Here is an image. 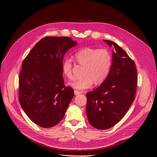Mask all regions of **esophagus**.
<instances>
[{
    "mask_svg": "<svg viewBox=\"0 0 157 157\" xmlns=\"http://www.w3.org/2000/svg\"><path fill=\"white\" fill-rule=\"evenodd\" d=\"M82 93L81 92V91H75V95H78V94H81Z\"/></svg>",
    "mask_w": 157,
    "mask_h": 157,
    "instance_id": "34e87169",
    "label": "esophagus"
}]
</instances>
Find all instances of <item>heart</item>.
Segmentation results:
<instances>
[{"label": "heart", "instance_id": "b5f03b06", "mask_svg": "<svg viewBox=\"0 0 157 157\" xmlns=\"http://www.w3.org/2000/svg\"><path fill=\"white\" fill-rule=\"evenodd\" d=\"M77 63L84 66L81 78L75 79L69 83L70 86L77 90L82 91L96 84L102 82L108 76L112 64L113 55L106 48L86 47L75 54ZM73 63L71 58H65L61 64L63 75L69 79L73 77Z\"/></svg>", "mask_w": 157, "mask_h": 157}]
</instances>
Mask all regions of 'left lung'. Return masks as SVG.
<instances>
[{
    "mask_svg": "<svg viewBox=\"0 0 157 157\" xmlns=\"http://www.w3.org/2000/svg\"><path fill=\"white\" fill-rule=\"evenodd\" d=\"M104 41L114 47L113 64L101 85L86 94L88 121L100 130L113 127L125 115L135 99L138 80L133 59L116 43Z\"/></svg>",
    "mask_w": 157,
    "mask_h": 157,
    "instance_id": "8db88e82",
    "label": "left lung"
}]
</instances>
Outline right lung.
<instances>
[{
  "label": "right lung",
  "mask_w": 157,
  "mask_h": 157,
  "mask_svg": "<svg viewBox=\"0 0 157 157\" xmlns=\"http://www.w3.org/2000/svg\"><path fill=\"white\" fill-rule=\"evenodd\" d=\"M77 43L68 36L40 40L22 62L19 102L29 119L43 128L58 124L74 96L66 86L61 64L65 53Z\"/></svg>",
  "instance_id": "add662e5"
}]
</instances>
